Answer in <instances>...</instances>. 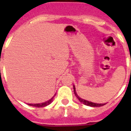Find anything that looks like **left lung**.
Returning a JSON list of instances; mask_svg holds the SVG:
<instances>
[{"label":"left lung","instance_id":"left-lung-1","mask_svg":"<svg viewBox=\"0 0 131 131\" xmlns=\"http://www.w3.org/2000/svg\"><path fill=\"white\" fill-rule=\"evenodd\" d=\"M73 90H74V94H75V95L76 96V97L78 98V99H79V101H80L81 103H82L84 104V105H86L90 106V107H101V106H103L105 105V103H92V102L88 101L83 99L80 98V96L77 94L75 86H73Z\"/></svg>","mask_w":131,"mask_h":131}]
</instances>
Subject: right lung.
Returning <instances> with one entry per match:
<instances>
[{"instance_id": "add662e5", "label": "right lung", "mask_w": 131, "mask_h": 131, "mask_svg": "<svg viewBox=\"0 0 131 131\" xmlns=\"http://www.w3.org/2000/svg\"><path fill=\"white\" fill-rule=\"evenodd\" d=\"M56 94H54L53 97L51 98V99H49V101H47L46 102H44V103H37V104H31V103H28V105L30 106H33V107H45V106L48 105L49 104L51 103V102L53 101V97L55 96Z\"/></svg>"}]
</instances>
